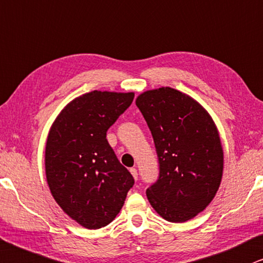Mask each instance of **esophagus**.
Returning <instances> with one entry per match:
<instances>
[{
    "instance_id": "34e87169",
    "label": "esophagus",
    "mask_w": 263,
    "mask_h": 263,
    "mask_svg": "<svg viewBox=\"0 0 263 263\" xmlns=\"http://www.w3.org/2000/svg\"><path fill=\"white\" fill-rule=\"evenodd\" d=\"M129 172H131V175L134 176V178H135V179H137V178H138V172H137V170H136L135 167L129 168Z\"/></svg>"
}]
</instances>
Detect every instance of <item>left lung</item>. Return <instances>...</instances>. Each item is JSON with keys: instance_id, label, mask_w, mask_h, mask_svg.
<instances>
[{"instance_id": "obj_1", "label": "left lung", "mask_w": 263, "mask_h": 263, "mask_svg": "<svg viewBox=\"0 0 263 263\" xmlns=\"http://www.w3.org/2000/svg\"><path fill=\"white\" fill-rule=\"evenodd\" d=\"M158 154L159 177L147 189L153 209L168 222L204 211L220 188L223 149L214 120L199 103L171 87L136 99Z\"/></svg>"}]
</instances>
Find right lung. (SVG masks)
<instances>
[{
	"label": "right lung",
	"mask_w": 263,
	"mask_h": 263,
	"mask_svg": "<svg viewBox=\"0 0 263 263\" xmlns=\"http://www.w3.org/2000/svg\"><path fill=\"white\" fill-rule=\"evenodd\" d=\"M135 93L92 91L69 103L46 143V177L53 198L82 227L110 223L135 179L107 141V131L131 105Z\"/></svg>",
	"instance_id": "right-lung-1"
}]
</instances>
